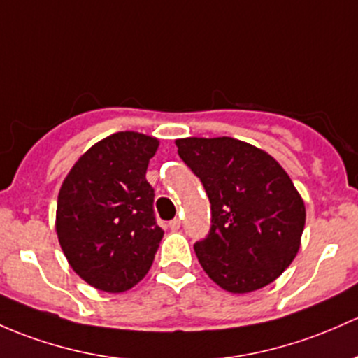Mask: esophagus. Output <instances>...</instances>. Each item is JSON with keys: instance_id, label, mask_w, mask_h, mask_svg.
I'll use <instances>...</instances> for the list:
<instances>
[{"instance_id": "obj_1", "label": "esophagus", "mask_w": 358, "mask_h": 358, "mask_svg": "<svg viewBox=\"0 0 358 358\" xmlns=\"http://www.w3.org/2000/svg\"><path fill=\"white\" fill-rule=\"evenodd\" d=\"M180 227H182V221H180L178 217H175V220L169 221V228H171L173 231H176V229H180Z\"/></svg>"}]
</instances>
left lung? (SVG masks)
<instances>
[{
	"instance_id": "8db88e82",
	"label": "left lung",
	"mask_w": 358,
	"mask_h": 358,
	"mask_svg": "<svg viewBox=\"0 0 358 358\" xmlns=\"http://www.w3.org/2000/svg\"><path fill=\"white\" fill-rule=\"evenodd\" d=\"M178 156L204 185L210 228L194 243L210 280L231 293L273 283L300 248L306 206L264 150L231 137L180 138Z\"/></svg>"
}]
</instances>
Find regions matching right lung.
Segmentation results:
<instances>
[{"label": "right lung", "instance_id": "right-lung-1", "mask_svg": "<svg viewBox=\"0 0 358 358\" xmlns=\"http://www.w3.org/2000/svg\"><path fill=\"white\" fill-rule=\"evenodd\" d=\"M157 145L137 131L113 134L75 163L59 189V245L90 287L127 292L152 266L164 231L145 171Z\"/></svg>", "mask_w": 358, "mask_h": 358}]
</instances>
